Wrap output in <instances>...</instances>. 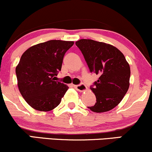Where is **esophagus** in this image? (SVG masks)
Returning <instances> with one entry per match:
<instances>
[{"instance_id":"esophagus-1","label":"esophagus","mask_w":152,"mask_h":152,"mask_svg":"<svg viewBox=\"0 0 152 152\" xmlns=\"http://www.w3.org/2000/svg\"><path fill=\"white\" fill-rule=\"evenodd\" d=\"M75 88H76L77 90H78V91L80 92H83V91H85V90L87 89V87L86 85L85 84H83V83H81V84L80 85H75Z\"/></svg>"}]
</instances>
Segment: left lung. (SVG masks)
Masks as SVG:
<instances>
[{
	"mask_svg": "<svg viewBox=\"0 0 152 152\" xmlns=\"http://www.w3.org/2000/svg\"><path fill=\"white\" fill-rule=\"evenodd\" d=\"M75 44L90 72L99 75L98 80L90 85L96 103L88 108L95 113L114 108L129 90L131 70L125 57L115 47L103 42L80 39Z\"/></svg>",
	"mask_w": 152,
	"mask_h": 152,
	"instance_id": "8db88e82",
	"label": "left lung"
}]
</instances>
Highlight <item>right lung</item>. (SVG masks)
Returning a JSON list of instances; mask_svg holds the SVG:
<instances>
[{
  "label": "right lung",
  "mask_w": 152,
  "mask_h": 152,
  "mask_svg": "<svg viewBox=\"0 0 152 152\" xmlns=\"http://www.w3.org/2000/svg\"><path fill=\"white\" fill-rule=\"evenodd\" d=\"M74 42L50 40L30 47L16 68L20 93L26 103L40 111H49L60 103L69 88L55 81L63 58Z\"/></svg>",
  "instance_id": "right-lung-1"
}]
</instances>
